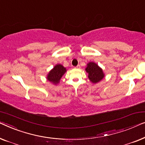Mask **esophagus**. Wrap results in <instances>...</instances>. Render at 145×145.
I'll use <instances>...</instances> for the list:
<instances>
[{"mask_svg":"<svg viewBox=\"0 0 145 145\" xmlns=\"http://www.w3.org/2000/svg\"><path fill=\"white\" fill-rule=\"evenodd\" d=\"M80 65H77V66L75 67V68H80Z\"/></svg>","mask_w":145,"mask_h":145,"instance_id":"esophagus-1","label":"esophagus"}]
</instances>
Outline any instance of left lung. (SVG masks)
Listing matches in <instances>:
<instances>
[{"instance_id": "1", "label": "left lung", "mask_w": 145, "mask_h": 145, "mask_svg": "<svg viewBox=\"0 0 145 145\" xmlns=\"http://www.w3.org/2000/svg\"><path fill=\"white\" fill-rule=\"evenodd\" d=\"M85 70L88 73L89 79L94 83L99 82L105 76L103 70L94 62H89Z\"/></svg>"}]
</instances>
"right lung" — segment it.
Listing matches in <instances>:
<instances>
[{
  "label": "right lung",
  "instance_id": "obj_1",
  "mask_svg": "<svg viewBox=\"0 0 145 145\" xmlns=\"http://www.w3.org/2000/svg\"><path fill=\"white\" fill-rule=\"evenodd\" d=\"M66 72V68H65L62 65H56V66H55L54 67V68H53L48 74V81L53 83L54 84H57V83H59V81L60 80L62 75L64 74V73Z\"/></svg>",
  "mask_w": 145,
  "mask_h": 145
}]
</instances>
